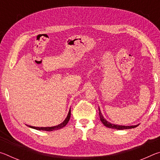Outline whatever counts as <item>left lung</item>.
<instances>
[{
    "mask_svg": "<svg viewBox=\"0 0 160 160\" xmlns=\"http://www.w3.org/2000/svg\"><path fill=\"white\" fill-rule=\"evenodd\" d=\"M99 118L100 120H101L102 123L104 124L105 126L108 127L109 128H113V129H116V130H124V129H130V128H134L135 127H137L138 125L136 126H118V125H114V124H112L110 123L109 121H107L106 119H104V118L103 117V116L101 113V111L99 109Z\"/></svg>",
    "mask_w": 160,
    "mask_h": 160,
    "instance_id": "8db88e82",
    "label": "left lung"
}]
</instances>
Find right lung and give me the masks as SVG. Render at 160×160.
I'll list each match as a JSON object with an SVG mask.
<instances>
[{
  "mask_svg": "<svg viewBox=\"0 0 160 160\" xmlns=\"http://www.w3.org/2000/svg\"><path fill=\"white\" fill-rule=\"evenodd\" d=\"M70 109L69 110V112H68V114L66 118L65 119V121H63V123H61V124H59L58 126H53V127H34V126H29V127H30L32 128H34V129H36V130H39V131H55V130H58V129H61L62 128H63L64 126H66V124L68 123V121L70 120Z\"/></svg>",
  "mask_w": 160,
  "mask_h": 160,
  "instance_id": "obj_1",
  "label": "right lung"
}]
</instances>
